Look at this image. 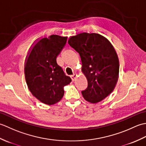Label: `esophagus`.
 Returning <instances> with one entry per match:
<instances>
[{"label":"esophagus","mask_w":146,"mask_h":146,"mask_svg":"<svg viewBox=\"0 0 146 146\" xmlns=\"http://www.w3.org/2000/svg\"><path fill=\"white\" fill-rule=\"evenodd\" d=\"M76 77H77V75L76 74H73V75H71V80H72V81L73 82H74L75 80V79L76 78Z\"/></svg>","instance_id":"obj_1"}]
</instances>
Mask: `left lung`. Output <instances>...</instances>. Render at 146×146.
I'll return each instance as SVG.
<instances>
[{"label":"left lung","instance_id":"1","mask_svg":"<svg viewBox=\"0 0 146 146\" xmlns=\"http://www.w3.org/2000/svg\"><path fill=\"white\" fill-rule=\"evenodd\" d=\"M68 42L79 53L88 81V87L82 92L83 98L92 104L100 102L113 92L119 78V62L113 47L97 33H80Z\"/></svg>","mask_w":146,"mask_h":146}]
</instances>
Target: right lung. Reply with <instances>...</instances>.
I'll return each mask as SVG.
<instances>
[{"label":"right lung","instance_id":"right-lung-1","mask_svg":"<svg viewBox=\"0 0 146 146\" xmlns=\"http://www.w3.org/2000/svg\"><path fill=\"white\" fill-rule=\"evenodd\" d=\"M67 37L51 35L36 41L26 58L24 73L27 86L42 103L51 105L61 100L64 86L71 82L57 64L56 58Z\"/></svg>","mask_w":146,"mask_h":146}]
</instances>
